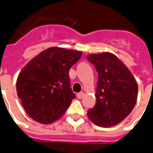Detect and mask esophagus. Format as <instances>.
I'll return each mask as SVG.
<instances>
[{
	"mask_svg": "<svg viewBox=\"0 0 153 153\" xmlns=\"http://www.w3.org/2000/svg\"><path fill=\"white\" fill-rule=\"evenodd\" d=\"M76 97H77V98H79V99H81V98H82L84 97V93H79L76 94Z\"/></svg>",
	"mask_w": 153,
	"mask_h": 153,
	"instance_id": "obj_1",
	"label": "esophagus"
}]
</instances>
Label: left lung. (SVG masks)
I'll list each match as a JSON object with an SVG mask.
<instances>
[{"label":"left lung","instance_id":"left-lung-1","mask_svg":"<svg viewBox=\"0 0 153 153\" xmlns=\"http://www.w3.org/2000/svg\"><path fill=\"white\" fill-rule=\"evenodd\" d=\"M87 59L98 74L96 104L88 111V116L97 126H114L126 119L136 105V79L121 60L109 52L91 54Z\"/></svg>","mask_w":153,"mask_h":153}]
</instances>
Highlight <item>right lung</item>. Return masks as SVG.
Here are the masks:
<instances>
[{
	"instance_id": "obj_1",
	"label": "right lung",
	"mask_w": 153,
	"mask_h": 153,
	"mask_svg": "<svg viewBox=\"0 0 153 153\" xmlns=\"http://www.w3.org/2000/svg\"><path fill=\"white\" fill-rule=\"evenodd\" d=\"M82 55L78 50L51 47L22 68L17 80V96L33 120L47 125L64 114L76 98L69 70Z\"/></svg>"
}]
</instances>
